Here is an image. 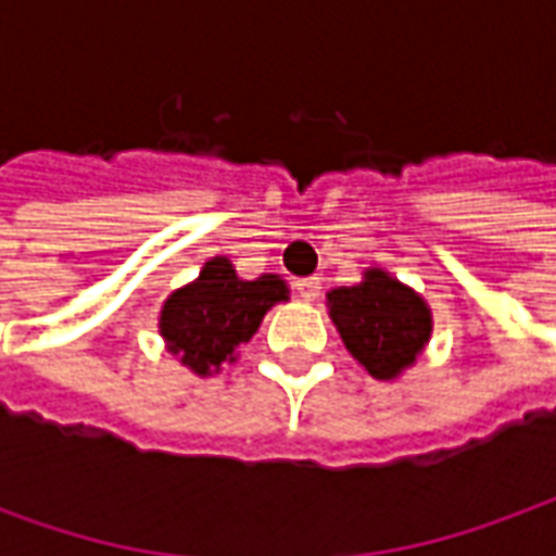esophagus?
I'll list each match as a JSON object with an SVG mask.
<instances>
[{"mask_svg": "<svg viewBox=\"0 0 556 556\" xmlns=\"http://www.w3.org/2000/svg\"><path fill=\"white\" fill-rule=\"evenodd\" d=\"M321 294V279L318 277H309V279H298V298L301 301H315Z\"/></svg>", "mask_w": 556, "mask_h": 556, "instance_id": "34e87169", "label": "esophagus"}]
</instances>
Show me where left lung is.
I'll list each match as a JSON object with an SVG mask.
<instances>
[{"label": "left lung", "instance_id": "left-lung-1", "mask_svg": "<svg viewBox=\"0 0 556 556\" xmlns=\"http://www.w3.org/2000/svg\"><path fill=\"white\" fill-rule=\"evenodd\" d=\"M327 313L351 357L378 381L408 372L434 327L422 294L384 267H366L361 282L327 291Z\"/></svg>", "mask_w": 556, "mask_h": 556}]
</instances>
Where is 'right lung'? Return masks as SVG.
<instances>
[{
	"mask_svg": "<svg viewBox=\"0 0 556 556\" xmlns=\"http://www.w3.org/2000/svg\"><path fill=\"white\" fill-rule=\"evenodd\" d=\"M289 301L277 274L238 277L226 255L207 258L199 277L175 289L160 306V337L175 361L193 375H217L238 361V349L255 337L270 306Z\"/></svg>",
	"mask_w": 556,
	"mask_h": 556,
	"instance_id": "1",
	"label": "right lung"
}]
</instances>
